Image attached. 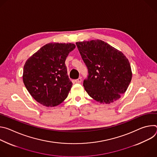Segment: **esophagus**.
Wrapping results in <instances>:
<instances>
[{
  "label": "esophagus",
  "instance_id": "34e87169",
  "mask_svg": "<svg viewBox=\"0 0 157 157\" xmlns=\"http://www.w3.org/2000/svg\"><path fill=\"white\" fill-rule=\"evenodd\" d=\"M81 81H82V79L81 78H79L78 79H76L75 81L76 82V83H81Z\"/></svg>",
  "mask_w": 157,
  "mask_h": 157
}]
</instances>
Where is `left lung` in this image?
<instances>
[{"instance_id": "obj_1", "label": "left lung", "mask_w": 157, "mask_h": 157, "mask_svg": "<svg viewBox=\"0 0 157 157\" xmlns=\"http://www.w3.org/2000/svg\"><path fill=\"white\" fill-rule=\"evenodd\" d=\"M76 44L87 68L88 75L83 86L89 96L103 104L119 99L132 79L128 59L122 52L100 40Z\"/></svg>"}]
</instances>
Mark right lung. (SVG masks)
Segmentation results:
<instances>
[{
	"instance_id": "1",
	"label": "right lung",
	"mask_w": 157,
	"mask_h": 157,
	"mask_svg": "<svg viewBox=\"0 0 157 157\" xmlns=\"http://www.w3.org/2000/svg\"><path fill=\"white\" fill-rule=\"evenodd\" d=\"M76 46L73 43H48L26 61L24 83L40 104L54 107L68 96L73 83L67 73L65 60Z\"/></svg>"
}]
</instances>
